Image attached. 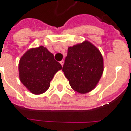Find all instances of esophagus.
Returning <instances> with one entry per match:
<instances>
[{"label":"esophagus","instance_id":"1","mask_svg":"<svg viewBox=\"0 0 131 131\" xmlns=\"http://www.w3.org/2000/svg\"><path fill=\"white\" fill-rule=\"evenodd\" d=\"M60 64H61V66H63V65H64V61H63V60H62V61H60Z\"/></svg>","mask_w":131,"mask_h":131}]
</instances>
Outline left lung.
Segmentation results:
<instances>
[{
    "mask_svg": "<svg viewBox=\"0 0 131 131\" xmlns=\"http://www.w3.org/2000/svg\"><path fill=\"white\" fill-rule=\"evenodd\" d=\"M63 71L73 90L81 94L93 90L103 72V56L88 41L68 48Z\"/></svg>",
    "mask_w": 131,
    "mask_h": 131,
    "instance_id": "1",
    "label": "left lung"
}]
</instances>
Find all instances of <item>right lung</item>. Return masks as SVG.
<instances>
[{"label": "right lung", "mask_w": 131, "mask_h": 131, "mask_svg": "<svg viewBox=\"0 0 131 131\" xmlns=\"http://www.w3.org/2000/svg\"><path fill=\"white\" fill-rule=\"evenodd\" d=\"M62 69L52 53L43 46L31 48L19 62V77L21 82L35 95L46 92L54 74Z\"/></svg>", "instance_id": "1"}]
</instances>
